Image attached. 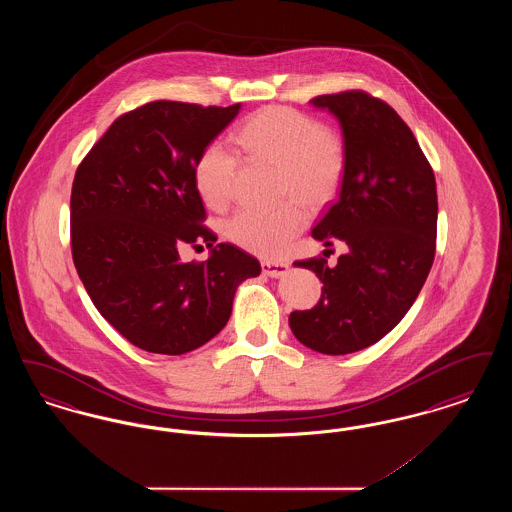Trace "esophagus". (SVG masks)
Instances as JSON below:
<instances>
[{
    "label": "esophagus",
    "mask_w": 512,
    "mask_h": 512,
    "mask_svg": "<svg viewBox=\"0 0 512 512\" xmlns=\"http://www.w3.org/2000/svg\"><path fill=\"white\" fill-rule=\"evenodd\" d=\"M261 268H263V274H265V276L280 278V276H284V274L288 272V268L290 267H288L286 263H278V261H263Z\"/></svg>",
    "instance_id": "34e87169"
}]
</instances>
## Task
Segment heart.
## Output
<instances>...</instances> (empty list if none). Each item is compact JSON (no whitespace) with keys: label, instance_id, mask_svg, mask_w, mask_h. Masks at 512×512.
Segmentation results:
<instances>
[{"label":"heart","instance_id":"1","mask_svg":"<svg viewBox=\"0 0 512 512\" xmlns=\"http://www.w3.org/2000/svg\"><path fill=\"white\" fill-rule=\"evenodd\" d=\"M236 142L249 157L282 171V197L320 207L340 186L345 169L343 140L309 115L288 107H265L240 126ZM238 178L240 157L230 147L215 140L201 149L194 182L211 209H224L232 201ZM307 220V211L297 201L274 211L245 207L226 222V238L251 253L282 257Z\"/></svg>","mask_w":512,"mask_h":512}]
</instances>
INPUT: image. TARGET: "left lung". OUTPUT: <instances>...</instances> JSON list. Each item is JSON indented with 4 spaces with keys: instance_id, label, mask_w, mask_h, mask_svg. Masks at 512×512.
I'll use <instances>...</instances> for the list:
<instances>
[{
    "instance_id": "obj_1",
    "label": "left lung",
    "mask_w": 512,
    "mask_h": 512,
    "mask_svg": "<svg viewBox=\"0 0 512 512\" xmlns=\"http://www.w3.org/2000/svg\"><path fill=\"white\" fill-rule=\"evenodd\" d=\"M311 105L340 122L345 169L340 197L313 238L347 245L336 267L295 261L324 284L311 311H293L290 328L305 347L347 355L382 340L407 315L436 253V178L411 128L388 103L365 92L318 96Z\"/></svg>"
}]
</instances>
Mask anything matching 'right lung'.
I'll use <instances>...</instances> for the list:
<instances>
[{
    "mask_svg": "<svg viewBox=\"0 0 512 512\" xmlns=\"http://www.w3.org/2000/svg\"><path fill=\"white\" fill-rule=\"evenodd\" d=\"M240 103L201 107L151 101L109 126L74 174L71 244L96 309L136 347L184 355L213 340L232 315L238 286L261 265L201 226L194 182L201 149L236 119ZM205 241L203 264L177 247Z\"/></svg>",
    "mask_w": 512,
    "mask_h": 512,
    "instance_id": "1",
    "label": "right lung"
}]
</instances>
